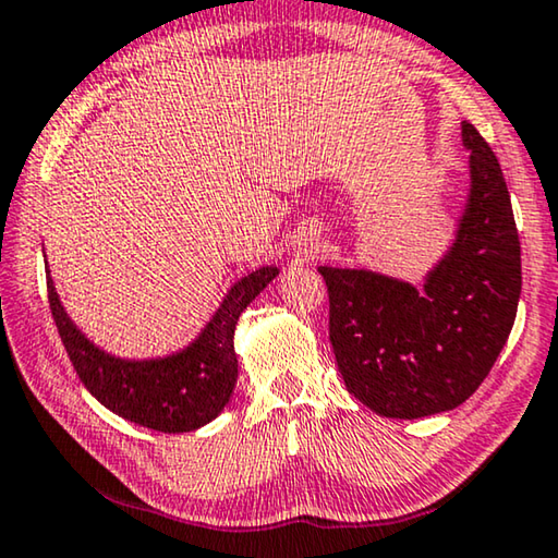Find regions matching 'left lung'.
I'll return each instance as SVG.
<instances>
[{"label":"left lung","instance_id":"left-lung-1","mask_svg":"<svg viewBox=\"0 0 558 558\" xmlns=\"http://www.w3.org/2000/svg\"><path fill=\"white\" fill-rule=\"evenodd\" d=\"M471 195L459 238L426 286L368 270L318 268L328 336L348 393L386 418L451 411L506 345L521 295V243L494 149L463 122Z\"/></svg>","mask_w":558,"mask_h":558}]
</instances>
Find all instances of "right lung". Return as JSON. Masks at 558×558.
<instances>
[{"label": "right lung", "mask_w": 558, "mask_h": 558, "mask_svg": "<svg viewBox=\"0 0 558 558\" xmlns=\"http://www.w3.org/2000/svg\"><path fill=\"white\" fill-rule=\"evenodd\" d=\"M276 276L278 268H260L238 280L195 343L162 361L112 359L72 326L52 278H47V298L64 351L99 403L137 426L185 434L210 423L226 409L238 380V355L232 348L235 323Z\"/></svg>", "instance_id": "1"}]
</instances>
